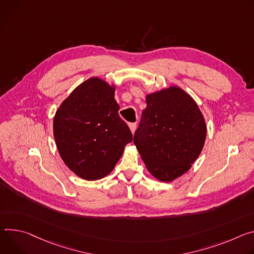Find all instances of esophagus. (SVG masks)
<instances>
[{"mask_svg":"<svg viewBox=\"0 0 254 254\" xmlns=\"http://www.w3.org/2000/svg\"><path fill=\"white\" fill-rule=\"evenodd\" d=\"M129 128H130L132 134H134V132H135V130H136V123H130V124H129Z\"/></svg>","mask_w":254,"mask_h":254,"instance_id":"obj_1","label":"esophagus"}]
</instances>
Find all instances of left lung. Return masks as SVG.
Wrapping results in <instances>:
<instances>
[{
    "label": "left lung",
    "instance_id": "left-lung-1",
    "mask_svg": "<svg viewBox=\"0 0 254 254\" xmlns=\"http://www.w3.org/2000/svg\"><path fill=\"white\" fill-rule=\"evenodd\" d=\"M134 144L147 171L171 183L186 174L205 144L207 125L194 100L178 86L146 95Z\"/></svg>",
    "mask_w": 254,
    "mask_h": 254
}]
</instances>
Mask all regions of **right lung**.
I'll list each match as a JSON object with an SVG mask.
<instances>
[{"label": "right lung", "instance_id": "1", "mask_svg": "<svg viewBox=\"0 0 254 254\" xmlns=\"http://www.w3.org/2000/svg\"><path fill=\"white\" fill-rule=\"evenodd\" d=\"M116 86L93 76L81 82L56 110L53 135L59 153L80 179L107 177L133 136L120 118Z\"/></svg>", "mask_w": 254, "mask_h": 254}]
</instances>
